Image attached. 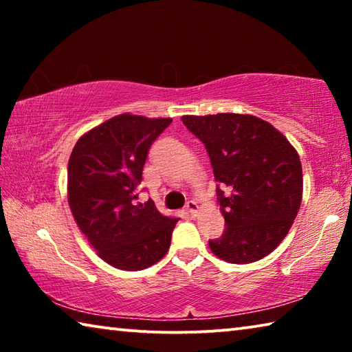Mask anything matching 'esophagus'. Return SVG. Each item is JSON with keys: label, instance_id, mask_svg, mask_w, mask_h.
<instances>
[{"label": "esophagus", "instance_id": "obj_1", "mask_svg": "<svg viewBox=\"0 0 352 352\" xmlns=\"http://www.w3.org/2000/svg\"><path fill=\"white\" fill-rule=\"evenodd\" d=\"M186 211L190 216H195V214L199 212V204L195 200H189L186 204Z\"/></svg>", "mask_w": 352, "mask_h": 352}]
</instances>
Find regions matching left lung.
I'll return each mask as SVG.
<instances>
[{
  "label": "left lung",
  "mask_w": 352,
  "mask_h": 352,
  "mask_svg": "<svg viewBox=\"0 0 352 352\" xmlns=\"http://www.w3.org/2000/svg\"><path fill=\"white\" fill-rule=\"evenodd\" d=\"M182 121L210 155L226 228L210 248L217 258L250 264L272 253L298 214L300 157L283 133L252 115L219 113Z\"/></svg>",
  "instance_id": "obj_1"
}]
</instances>
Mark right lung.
I'll list each match as a JSON object with an SVG mask.
<instances>
[{"instance_id":"add662e5","label":"right lung","mask_w":352,"mask_h":352,"mask_svg":"<svg viewBox=\"0 0 352 352\" xmlns=\"http://www.w3.org/2000/svg\"><path fill=\"white\" fill-rule=\"evenodd\" d=\"M172 119L119 115L76 142L68 201L77 225L110 265L142 270L168 253L178 219L138 201L148 151Z\"/></svg>"}]
</instances>
